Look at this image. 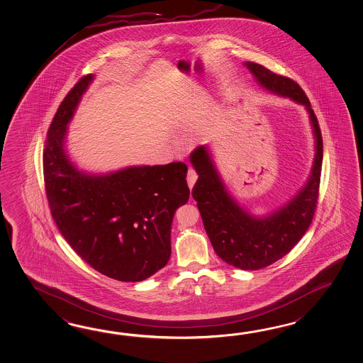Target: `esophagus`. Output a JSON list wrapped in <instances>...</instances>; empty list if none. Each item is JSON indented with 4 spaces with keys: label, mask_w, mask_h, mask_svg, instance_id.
I'll return each mask as SVG.
<instances>
[{
    "label": "esophagus",
    "mask_w": 363,
    "mask_h": 363,
    "mask_svg": "<svg viewBox=\"0 0 363 363\" xmlns=\"http://www.w3.org/2000/svg\"><path fill=\"white\" fill-rule=\"evenodd\" d=\"M186 179H187V185H189V187H190V189H193L194 184H195V182H196V179H198V174H196V172L194 169H189Z\"/></svg>",
    "instance_id": "esophagus-1"
}]
</instances>
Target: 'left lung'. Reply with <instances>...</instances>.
Listing matches in <instances>:
<instances>
[{"label":"left lung","instance_id":"8db88e82","mask_svg":"<svg viewBox=\"0 0 363 363\" xmlns=\"http://www.w3.org/2000/svg\"><path fill=\"white\" fill-rule=\"evenodd\" d=\"M245 66L260 87L306 108L315 138L314 162L306 184L288 203L266 216H255L237 203L228 191L207 145H199L190 155V162L198 173L191 194L213 250L230 266L255 271L286 255L311 224L320 184L323 139L306 94L296 82L255 62H245Z\"/></svg>","mask_w":363,"mask_h":363}]
</instances>
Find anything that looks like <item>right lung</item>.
Wrapping results in <instances>:
<instances>
[{"mask_svg":"<svg viewBox=\"0 0 363 363\" xmlns=\"http://www.w3.org/2000/svg\"><path fill=\"white\" fill-rule=\"evenodd\" d=\"M74 86L50 123L43 155L50 213L65 240L97 272L143 281L167 266L174 212L189 201L185 162L87 173L66 150L67 125L94 81Z\"/></svg>","mask_w":363,"mask_h":363,"instance_id":"1","label":"right lung"}]
</instances>
